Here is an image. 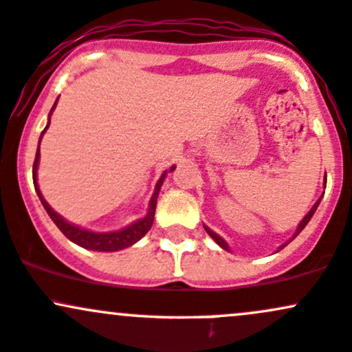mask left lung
Segmentation results:
<instances>
[{
    "label": "left lung",
    "instance_id": "1",
    "mask_svg": "<svg viewBox=\"0 0 352 352\" xmlns=\"http://www.w3.org/2000/svg\"><path fill=\"white\" fill-rule=\"evenodd\" d=\"M319 203H320V198H319V199H317V201H316V203H314V206L311 208V211H309V213H307V214H305V217H304V218H302V221H300V223H298V226H297L296 233H294V235H292V238H290V240H289V241H287V243H283V245H280V247H278V250H282V248H283V247H287V245H289V243H290V241H292V240H294V238H296V236L298 235V233H300V232H302V230H304V228H305V225H307V223H309V221H311V218L314 217V213H316V210H317V206H319ZM203 226H205V230H206V233H208V235H210L211 238H213V240H214V241H217V243H218V245H220V247L223 248V250L230 252V247H228V243H226V241H225V240H223V238H221L220 235H218V233H214V232H213V230H210V228H208V226H206V225H203ZM278 250H277V252H278Z\"/></svg>",
    "mask_w": 352,
    "mask_h": 352
}]
</instances>
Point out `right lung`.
<instances>
[{
    "label": "right lung",
    "mask_w": 352,
    "mask_h": 352,
    "mask_svg": "<svg viewBox=\"0 0 352 352\" xmlns=\"http://www.w3.org/2000/svg\"><path fill=\"white\" fill-rule=\"evenodd\" d=\"M56 100H58V99H56ZM56 100H55L54 107H52L50 114H48L47 127H45L43 132H41V135H40L38 149H36L35 162H33V184H35V191H36V195H38L41 205H43L45 210H47L48 217H50L52 220H54L55 225L58 226L60 232H62L63 235L69 238L70 241L77 243L78 247L87 248V250L119 252V250H124V248L131 247V245L138 243V241L141 240V238L144 236L147 232H149L151 226H153L154 211H156V203H157V196H160L161 186H162V183H164L168 173L175 171L176 166H171V169H169V171L162 173L160 179H157L156 188H154L153 196H151V199H149V208H147L146 217L139 218V220L131 223V225H127L126 228L114 230V232H92V230L80 228V226H77V225H74V223L67 221L65 218H63L62 214L56 213L54 208L48 205L47 199L43 198V195H41L40 186H38V177H36V176H38V162H40V142H41V138H43V134L47 132L48 126H50V117H52V112H54L55 107H56Z\"/></svg>",
    "instance_id": "obj_1"
}]
</instances>
